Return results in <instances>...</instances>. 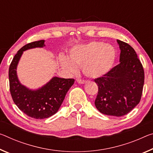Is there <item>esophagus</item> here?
I'll list each match as a JSON object with an SVG mask.
<instances>
[{
	"instance_id": "1",
	"label": "esophagus",
	"mask_w": 153,
	"mask_h": 153,
	"mask_svg": "<svg viewBox=\"0 0 153 153\" xmlns=\"http://www.w3.org/2000/svg\"><path fill=\"white\" fill-rule=\"evenodd\" d=\"M77 82L79 84H84V83H86V81L83 80V79H77Z\"/></svg>"
}]
</instances>
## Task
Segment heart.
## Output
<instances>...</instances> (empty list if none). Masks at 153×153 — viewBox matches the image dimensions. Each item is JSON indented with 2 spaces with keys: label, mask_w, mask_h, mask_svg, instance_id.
<instances>
[{
  "label": "heart",
  "mask_w": 153,
  "mask_h": 153,
  "mask_svg": "<svg viewBox=\"0 0 153 153\" xmlns=\"http://www.w3.org/2000/svg\"><path fill=\"white\" fill-rule=\"evenodd\" d=\"M116 58V51L112 45L93 42L77 46L70 51L67 60L61 58L60 64L70 73L76 71V67H82L87 77L95 78L110 71Z\"/></svg>",
  "instance_id": "heart-1"
}]
</instances>
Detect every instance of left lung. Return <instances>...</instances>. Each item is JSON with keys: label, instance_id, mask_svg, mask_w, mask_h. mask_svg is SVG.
Returning <instances> with one entry per match:
<instances>
[{"label": "left lung", "instance_id": "obj_1", "mask_svg": "<svg viewBox=\"0 0 153 153\" xmlns=\"http://www.w3.org/2000/svg\"><path fill=\"white\" fill-rule=\"evenodd\" d=\"M120 63L104 76L94 79L98 93L94 104L103 114L123 116L131 111L142 97L144 71L134 49L117 40Z\"/></svg>", "mask_w": 153, "mask_h": 153}]
</instances>
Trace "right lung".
Instances as JSON below:
<instances>
[{"label":"right lung","mask_w":153,"mask_h":153,"mask_svg":"<svg viewBox=\"0 0 153 153\" xmlns=\"http://www.w3.org/2000/svg\"><path fill=\"white\" fill-rule=\"evenodd\" d=\"M44 40L29 43L18 50L9 69V90L13 102L30 117L43 119L54 115L59 110L67 91L74 83V79L54 77L37 91H31L20 83L16 74L18 61L24 51L44 46Z\"/></svg>","instance_id":"right-lung-1"}]
</instances>
